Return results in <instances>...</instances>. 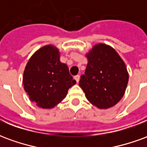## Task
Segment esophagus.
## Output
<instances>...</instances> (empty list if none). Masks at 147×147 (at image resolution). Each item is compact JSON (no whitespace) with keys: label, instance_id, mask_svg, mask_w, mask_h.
<instances>
[{"label":"esophagus","instance_id":"1","mask_svg":"<svg viewBox=\"0 0 147 147\" xmlns=\"http://www.w3.org/2000/svg\"><path fill=\"white\" fill-rule=\"evenodd\" d=\"M74 79L76 80V83H79V81H80V76H79V75H77V76H76L74 77Z\"/></svg>","mask_w":147,"mask_h":147}]
</instances>
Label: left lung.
<instances>
[{
	"label": "left lung",
	"instance_id": "1",
	"mask_svg": "<svg viewBox=\"0 0 147 147\" xmlns=\"http://www.w3.org/2000/svg\"><path fill=\"white\" fill-rule=\"evenodd\" d=\"M86 57L87 65L79 85L86 99L100 109L117 105L125 93L129 78L123 59L112 46L104 43L94 45Z\"/></svg>",
	"mask_w": 147,
	"mask_h": 147
}]
</instances>
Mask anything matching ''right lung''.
Listing matches in <instances>:
<instances>
[{
    "mask_svg": "<svg viewBox=\"0 0 147 147\" xmlns=\"http://www.w3.org/2000/svg\"><path fill=\"white\" fill-rule=\"evenodd\" d=\"M60 55L55 45H44L34 52L24 69V90L30 101L40 108L55 107L76 83L67 64L60 61Z\"/></svg>",
    "mask_w": 147,
    "mask_h": 147,
    "instance_id": "right-lung-1",
    "label": "right lung"
}]
</instances>
